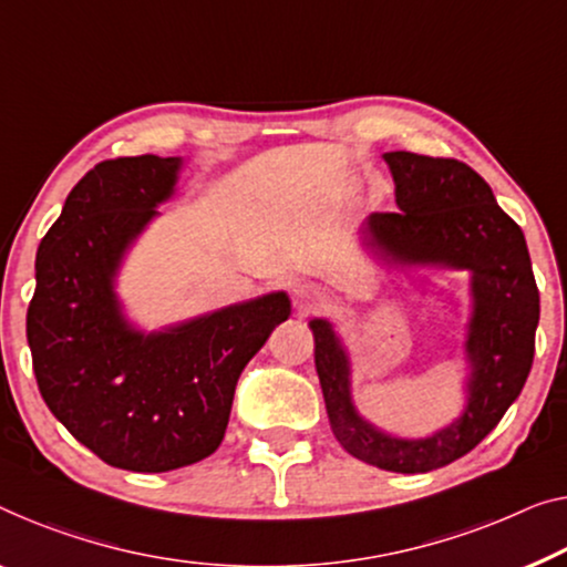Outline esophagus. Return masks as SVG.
Listing matches in <instances>:
<instances>
[{
  "mask_svg": "<svg viewBox=\"0 0 567 567\" xmlns=\"http://www.w3.org/2000/svg\"><path fill=\"white\" fill-rule=\"evenodd\" d=\"M292 295L300 306H312V302L320 300V290L312 282H298L292 287Z\"/></svg>",
  "mask_w": 567,
  "mask_h": 567,
  "instance_id": "34e87169",
  "label": "esophagus"
}]
</instances>
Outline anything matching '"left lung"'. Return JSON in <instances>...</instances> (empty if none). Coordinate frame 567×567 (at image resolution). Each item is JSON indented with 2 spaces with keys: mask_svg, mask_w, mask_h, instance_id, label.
I'll list each match as a JSON object with an SVG mask.
<instances>
[{
  "mask_svg": "<svg viewBox=\"0 0 567 567\" xmlns=\"http://www.w3.org/2000/svg\"><path fill=\"white\" fill-rule=\"evenodd\" d=\"M384 159L400 210L367 218L369 247L396 265H443L471 272L466 410L430 437L404 441L382 433L353 408L349 357L331 323L316 318L310 331L326 412L343 451L384 471L425 473L473 451L519 396L535 359L539 290L525 234L476 171L453 157L415 152H386Z\"/></svg>",
  "mask_w": 567,
  "mask_h": 567,
  "instance_id": "obj_1",
  "label": "left lung"
}]
</instances>
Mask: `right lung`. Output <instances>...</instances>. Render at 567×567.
I'll return each instance as SVG.
<instances>
[{"instance_id":"1","label":"right lung","mask_w":567,"mask_h":567,"mask_svg":"<svg viewBox=\"0 0 567 567\" xmlns=\"http://www.w3.org/2000/svg\"><path fill=\"white\" fill-rule=\"evenodd\" d=\"M181 157H116L75 183L35 259L28 343L40 394L114 468L163 473L224 441L244 367L290 316L285 292L142 333L114 292L124 251L175 193Z\"/></svg>"}]
</instances>
